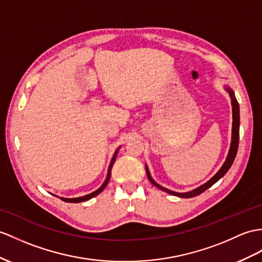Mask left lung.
Wrapping results in <instances>:
<instances>
[{
    "mask_svg": "<svg viewBox=\"0 0 262 262\" xmlns=\"http://www.w3.org/2000/svg\"><path fill=\"white\" fill-rule=\"evenodd\" d=\"M225 90L229 93V97H230L231 100V105H232V132H231V143H230V148H229V152H228V156L226 158V161L223 162L222 167L219 169V171L216 172V173L211 178V179L208 180L206 183L201 184L200 187H198L193 190L188 191V192H176V191H172L169 190L167 188H164L160 184L157 183L155 180L152 179V177L150 174V171L148 165L145 164V171H146V176H148L150 182L153 184V186H156L157 188H159L160 190L164 191V192H167L169 194L172 195H177L179 198H192L198 194H201L202 192H205L207 189H209L213 184L219 181L221 178L225 176L228 170L230 169V167L232 165L233 161H234V158L237 156V151H238V145H239V126H240V111H239V103L237 99H235V95L232 89L228 85H225Z\"/></svg>",
    "mask_w": 262,
    "mask_h": 262,
    "instance_id": "left-lung-1",
    "label": "left lung"
}]
</instances>
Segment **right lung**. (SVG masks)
<instances>
[{"instance_id": "right-lung-1", "label": "right lung", "mask_w": 262, "mask_h": 262, "mask_svg": "<svg viewBox=\"0 0 262 262\" xmlns=\"http://www.w3.org/2000/svg\"><path fill=\"white\" fill-rule=\"evenodd\" d=\"M120 148H121V146H119V148L116 150V152H114V155H113V157H112V159H111L110 165H109V169H107V174H106L105 180H104L103 184H102V186H101L98 190H95V191H93L92 193H89V194H86V195H83V196H78V198H63V196H61L60 199H61V200H63V201H66V202L79 203V202H83V201L90 200L91 198H93V196H95V195H98L100 192H102V191H103V190H104V188L106 187V184L109 183V181H110V178H111V170H112V167H113V164H114V161H116V159H117V156H118V152H119Z\"/></svg>"}]
</instances>
